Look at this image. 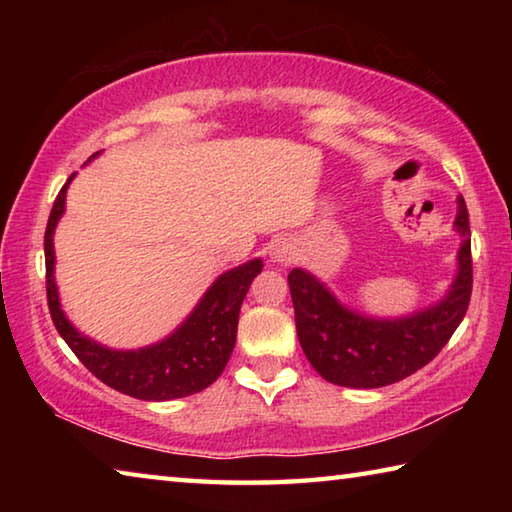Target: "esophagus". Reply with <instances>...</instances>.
Listing matches in <instances>:
<instances>
[{
    "instance_id": "esophagus-1",
    "label": "esophagus",
    "mask_w": 512,
    "mask_h": 512,
    "mask_svg": "<svg viewBox=\"0 0 512 512\" xmlns=\"http://www.w3.org/2000/svg\"><path fill=\"white\" fill-rule=\"evenodd\" d=\"M293 255H296V250H293V246L287 239H275L271 248H268V257H271V262L280 264V266L291 264Z\"/></svg>"
}]
</instances>
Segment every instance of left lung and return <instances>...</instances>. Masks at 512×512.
Returning <instances> with one entry per match:
<instances>
[{"mask_svg":"<svg viewBox=\"0 0 512 512\" xmlns=\"http://www.w3.org/2000/svg\"><path fill=\"white\" fill-rule=\"evenodd\" d=\"M456 203L454 228L463 237L456 275L443 298L413 314L366 316L345 307L305 268L289 273L298 339L320 377L336 386L381 388L413 375L445 348L461 325L472 293L470 219L463 196Z\"/></svg>","mask_w":512,"mask_h":512,"instance_id":"1","label":"left lung"}]
</instances>
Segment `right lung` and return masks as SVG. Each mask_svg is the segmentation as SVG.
<instances>
[{"mask_svg": "<svg viewBox=\"0 0 512 512\" xmlns=\"http://www.w3.org/2000/svg\"><path fill=\"white\" fill-rule=\"evenodd\" d=\"M94 153L92 158H97ZM90 158V160H92ZM88 160V162H90ZM76 173L67 178L51 207L45 232V264H47V302L49 314L58 334L79 357L94 377L115 391L146 402H167L201 393L214 384L228 363L237 341L239 311L255 277L262 273V259H250L230 271L221 273L212 287L203 293L198 305L162 341L137 350H112L81 334L60 307L56 287V253L54 232L65 214L67 187Z\"/></svg>", "mask_w": 512, "mask_h": 512, "instance_id": "1", "label": "right lung"}]
</instances>
